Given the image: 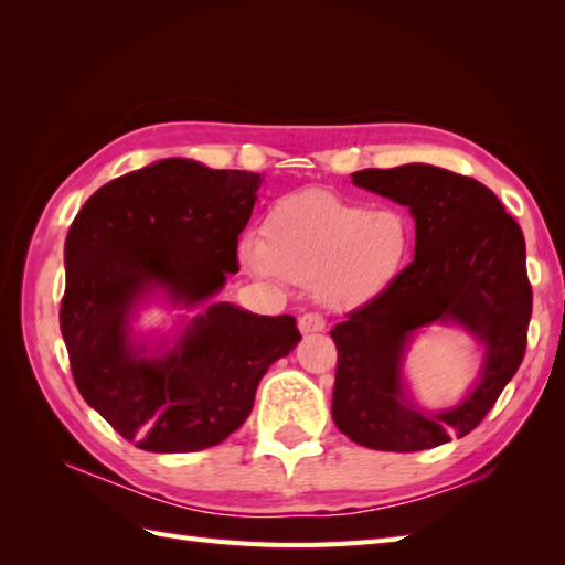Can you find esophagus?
Listing matches in <instances>:
<instances>
[{"label":"esophagus","instance_id":"esophagus-1","mask_svg":"<svg viewBox=\"0 0 565 565\" xmlns=\"http://www.w3.org/2000/svg\"><path fill=\"white\" fill-rule=\"evenodd\" d=\"M298 330H301V334L322 332L326 330V318L318 313H303L301 318H298Z\"/></svg>","mask_w":565,"mask_h":565}]
</instances>
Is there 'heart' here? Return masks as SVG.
Returning a JSON list of instances; mask_svg holds the SVG:
<instances>
[{"instance_id":"obj_1","label":"heart","mask_w":565,"mask_h":565,"mask_svg":"<svg viewBox=\"0 0 565 565\" xmlns=\"http://www.w3.org/2000/svg\"><path fill=\"white\" fill-rule=\"evenodd\" d=\"M411 247L413 231L403 213L369 211L308 189L274 203L264 215L262 239H245L239 259L262 279L313 284L322 306L352 310L398 279Z\"/></svg>"}]
</instances>
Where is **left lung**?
<instances>
[{
  "label": "left lung",
  "mask_w": 565,
  "mask_h": 565,
  "mask_svg": "<svg viewBox=\"0 0 565 565\" xmlns=\"http://www.w3.org/2000/svg\"><path fill=\"white\" fill-rule=\"evenodd\" d=\"M352 182L407 206L415 259L374 301L332 328L338 374L332 419L379 451H423L466 437L520 369L532 318L524 235L498 196L471 177L423 162L362 170ZM459 324L482 344L475 386L447 412L419 408L402 366L417 331Z\"/></svg>",
  "instance_id": "left-lung-1"
}]
</instances>
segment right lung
Returning a JSON list of instances; mask_svg holds the SVG:
<instances>
[{
    "instance_id": "obj_1",
    "label": "right lung",
    "mask_w": 565,
    "mask_h": 565,
    "mask_svg": "<svg viewBox=\"0 0 565 565\" xmlns=\"http://www.w3.org/2000/svg\"><path fill=\"white\" fill-rule=\"evenodd\" d=\"M262 179L167 158L94 191L65 239L60 330L82 398L154 454L215 447L245 423L262 376L301 340L294 316L213 303ZM150 300L201 307L170 335H138Z\"/></svg>"
}]
</instances>
